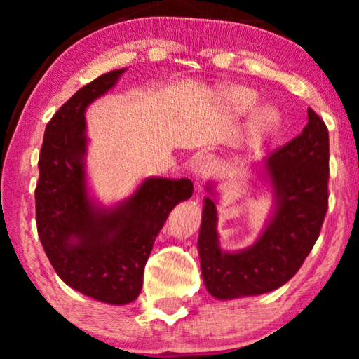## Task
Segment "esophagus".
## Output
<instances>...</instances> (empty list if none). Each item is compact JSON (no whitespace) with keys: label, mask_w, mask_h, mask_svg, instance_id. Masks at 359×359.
Here are the masks:
<instances>
[{"label":"esophagus","mask_w":359,"mask_h":359,"mask_svg":"<svg viewBox=\"0 0 359 359\" xmlns=\"http://www.w3.org/2000/svg\"><path fill=\"white\" fill-rule=\"evenodd\" d=\"M214 166H215V163H214L212 156L201 155L194 160V163H193V175L196 176V180H205L214 171Z\"/></svg>","instance_id":"obj_1"}]
</instances>
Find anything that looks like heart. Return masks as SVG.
Segmentation results:
<instances>
[{"instance_id":"b5f03b06","label":"heart","mask_w":359,"mask_h":359,"mask_svg":"<svg viewBox=\"0 0 359 359\" xmlns=\"http://www.w3.org/2000/svg\"><path fill=\"white\" fill-rule=\"evenodd\" d=\"M220 101L225 109L233 116H243L252 112L259 102V95L252 88L232 85L220 90ZM283 117L274 106H259L253 112L252 121L248 124V137L253 144H262L274 135L281 126Z\"/></svg>"}]
</instances>
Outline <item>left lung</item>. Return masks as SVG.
Here are the masks:
<instances>
[{"label": "left lung", "instance_id": "8db88e82", "mask_svg": "<svg viewBox=\"0 0 359 359\" xmlns=\"http://www.w3.org/2000/svg\"><path fill=\"white\" fill-rule=\"evenodd\" d=\"M301 135L255 165L271 193V210L252 245L224 250L217 232V183L205 184L198 252L204 286L219 301L259 296L286 284L320 233L328 205V130L307 109Z\"/></svg>", "mask_w": 359, "mask_h": 359}]
</instances>
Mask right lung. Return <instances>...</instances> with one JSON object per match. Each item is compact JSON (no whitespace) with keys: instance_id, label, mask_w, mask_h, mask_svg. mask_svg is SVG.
Here are the masks:
<instances>
[{"instance_id":"right-lung-1","label":"right lung","mask_w":359,"mask_h":359,"mask_svg":"<svg viewBox=\"0 0 359 359\" xmlns=\"http://www.w3.org/2000/svg\"><path fill=\"white\" fill-rule=\"evenodd\" d=\"M127 68L83 86L46 127L36 188L37 232L65 284L111 306L139 297L147 259L176 204L193 196V181L149 176L127 198L102 204L86 171L90 139L85 112L111 91Z\"/></svg>"}]
</instances>
